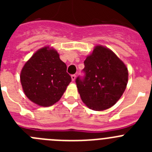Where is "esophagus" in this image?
I'll return each mask as SVG.
<instances>
[{
    "label": "esophagus",
    "instance_id": "34e87169",
    "mask_svg": "<svg viewBox=\"0 0 152 152\" xmlns=\"http://www.w3.org/2000/svg\"><path fill=\"white\" fill-rule=\"evenodd\" d=\"M71 77H72V81H75V78H76V75H72V76H71Z\"/></svg>",
    "mask_w": 152,
    "mask_h": 152
}]
</instances>
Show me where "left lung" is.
<instances>
[{
  "label": "left lung",
  "instance_id": "obj_1",
  "mask_svg": "<svg viewBox=\"0 0 152 152\" xmlns=\"http://www.w3.org/2000/svg\"><path fill=\"white\" fill-rule=\"evenodd\" d=\"M83 77L75 80L82 101L93 110L110 108L128 83V69L110 49L96 45L84 62Z\"/></svg>",
  "mask_w": 152,
  "mask_h": 152
}]
</instances>
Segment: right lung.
Instances as JSON below:
<instances>
[{
	"label": "right lung",
	"mask_w": 152,
	"mask_h": 152,
	"mask_svg": "<svg viewBox=\"0 0 152 152\" xmlns=\"http://www.w3.org/2000/svg\"><path fill=\"white\" fill-rule=\"evenodd\" d=\"M53 49H39L24 64L20 81L24 94L33 103L49 107L60 100L72 77Z\"/></svg>",
	"instance_id": "obj_1"
}]
</instances>
